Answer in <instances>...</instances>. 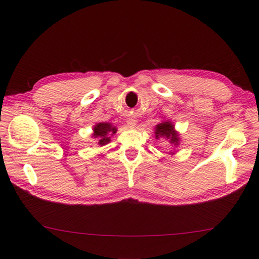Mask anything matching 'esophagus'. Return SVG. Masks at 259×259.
<instances>
[{"instance_id": "1", "label": "esophagus", "mask_w": 259, "mask_h": 259, "mask_svg": "<svg viewBox=\"0 0 259 259\" xmlns=\"http://www.w3.org/2000/svg\"><path fill=\"white\" fill-rule=\"evenodd\" d=\"M127 124H128V127L131 129L135 128L137 125V120H135V119H129V120L127 121Z\"/></svg>"}]
</instances>
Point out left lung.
Returning <instances> with one entry per match:
<instances>
[{
    "label": "left lung",
    "instance_id": "obj_1",
    "mask_svg": "<svg viewBox=\"0 0 259 259\" xmlns=\"http://www.w3.org/2000/svg\"><path fill=\"white\" fill-rule=\"evenodd\" d=\"M154 135L155 139H165L170 143V147H173V149H176L178 145H180L181 142V135L178 134V131H176L174 123L170 120H163L158 124L155 125L154 128ZM176 153V151H169L168 154L174 155Z\"/></svg>",
    "mask_w": 259,
    "mask_h": 259
}]
</instances>
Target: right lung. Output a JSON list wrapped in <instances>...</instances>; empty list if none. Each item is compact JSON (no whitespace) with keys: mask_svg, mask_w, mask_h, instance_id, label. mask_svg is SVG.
Instances as JSON below:
<instances>
[{"mask_svg":"<svg viewBox=\"0 0 259 259\" xmlns=\"http://www.w3.org/2000/svg\"><path fill=\"white\" fill-rule=\"evenodd\" d=\"M117 132V128L109 122H98L93 127L92 138L95 139L99 147L108 144L111 140L110 137Z\"/></svg>","mask_w":259,"mask_h":259,"instance_id":"obj_1","label":"right lung"}]
</instances>
